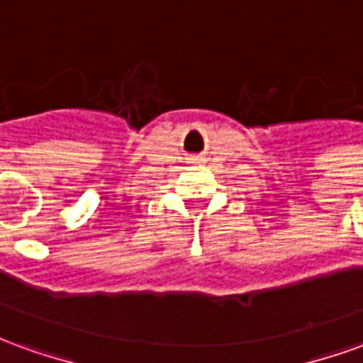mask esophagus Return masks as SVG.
Wrapping results in <instances>:
<instances>
[{
    "mask_svg": "<svg viewBox=\"0 0 363 363\" xmlns=\"http://www.w3.org/2000/svg\"><path fill=\"white\" fill-rule=\"evenodd\" d=\"M204 161V157H200V155H194V157L189 159V163H192V165H196V163H202Z\"/></svg>",
    "mask_w": 363,
    "mask_h": 363,
    "instance_id": "34e87169",
    "label": "esophagus"
}]
</instances>
